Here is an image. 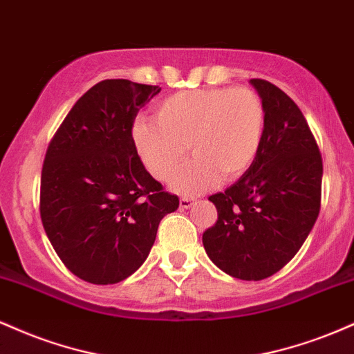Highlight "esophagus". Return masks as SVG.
Segmentation results:
<instances>
[{
	"label": "esophagus",
	"instance_id": "34e87169",
	"mask_svg": "<svg viewBox=\"0 0 354 354\" xmlns=\"http://www.w3.org/2000/svg\"><path fill=\"white\" fill-rule=\"evenodd\" d=\"M194 203V198H189V196H183L180 200V208H191Z\"/></svg>",
	"mask_w": 354,
	"mask_h": 354
}]
</instances>
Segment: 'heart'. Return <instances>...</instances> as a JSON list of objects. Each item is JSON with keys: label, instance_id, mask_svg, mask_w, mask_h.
Returning a JSON list of instances; mask_svg holds the SVG:
<instances>
[{"label": "heart", "instance_id": "heart-1", "mask_svg": "<svg viewBox=\"0 0 354 354\" xmlns=\"http://www.w3.org/2000/svg\"><path fill=\"white\" fill-rule=\"evenodd\" d=\"M266 109L250 88H205L174 93L154 108L153 120L133 126V141L148 171L173 189L194 194L248 171L261 148Z\"/></svg>", "mask_w": 354, "mask_h": 354}]
</instances>
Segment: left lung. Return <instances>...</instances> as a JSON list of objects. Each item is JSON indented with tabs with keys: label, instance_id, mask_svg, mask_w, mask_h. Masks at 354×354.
Segmentation results:
<instances>
[{
	"label": "left lung",
	"instance_id": "obj_1",
	"mask_svg": "<svg viewBox=\"0 0 354 354\" xmlns=\"http://www.w3.org/2000/svg\"><path fill=\"white\" fill-rule=\"evenodd\" d=\"M251 84L266 109L261 148L234 185L208 198L218 219L203 245L226 274L259 281L288 265L315 226L323 160L298 104L270 81Z\"/></svg>",
	"mask_w": 354,
	"mask_h": 354
}]
</instances>
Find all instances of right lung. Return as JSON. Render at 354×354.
Here are the masks:
<instances>
[{
    "label": "right lung",
    "mask_w": 354,
    "mask_h": 354,
    "mask_svg": "<svg viewBox=\"0 0 354 354\" xmlns=\"http://www.w3.org/2000/svg\"><path fill=\"white\" fill-rule=\"evenodd\" d=\"M161 91L104 80L89 88L48 145L39 214L64 266L93 284L131 276L151 250L160 221L180 198L145 169L133 141L135 118Z\"/></svg>",
    "instance_id": "obj_1"
}]
</instances>
